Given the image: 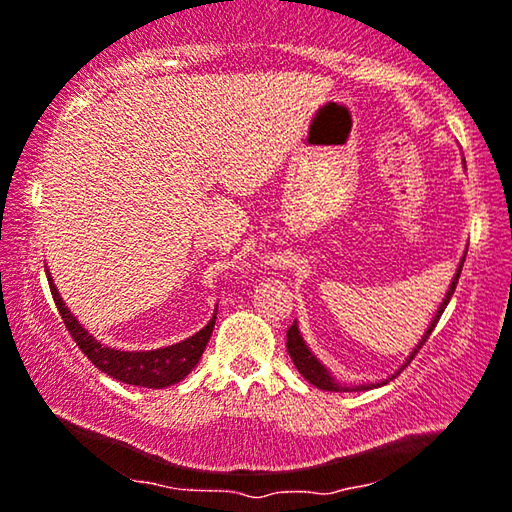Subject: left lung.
I'll list each match as a JSON object with an SVG mask.
<instances>
[{"label": "left lung", "mask_w": 512, "mask_h": 512, "mask_svg": "<svg viewBox=\"0 0 512 512\" xmlns=\"http://www.w3.org/2000/svg\"><path fill=\"white\" fill-rule=\"evenodd\" d=\"M464 258H466V256H464ZM464 258H461V263H459V268H457V275H454L450 289H447L443 303H440V307H438L436 317H433L429 328H426L424 338L419 340V345L415 347V352H410L408 359H405L401 370H403L405 366H408V363H410L412 359H415V354L419 352V349L424 347V342L429 340V335L433 333V328H436L440 314L445 312V307H447V303H450L454 289H457L461 268H464ZM286 349H289V356H291L293 366L298 368V373L303 375L307 382L314 384V387H317V389H324V391H363V389H375V387H380V384H387V382H377V384L370 382V384H359V387H345V384H340L331 373H328V368L324 366V363H321V361L317 359V356H314V354L310 352V347H307V342L303 340V335H300V331H298L296 321H293V326L289 328V331H286ZM401 370H396V375L401 373ZM396 375H391V377H396Z\"/></svg>", "instance_id": "obj_1"}]
</instances>
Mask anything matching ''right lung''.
Segmentation results:
<instances>
[{
	"label": "right lung",
	"mask_w": 512,
	"mask_h": 512,
	"mask_svg": "<svg viewBox=\"0 0 512 512\" xmlns=\"http://www.w3.org/2000/svg\"><path fill=\"white\" fill-rule=\"evenodd\" d=\"M48 286H51L53 300L58 305V312L62 321H65L69 335H72L76 345L83 354L88 356V361L95 368H100L102 373L114 377L118 382L135 384V387H149V389H163L170 384H177L198 366L202 352H205L209 338H212L214 317L209 319V324L198 331L191 338L177 342V345L163 347V349H151V352H121V349L104 347L90 335L86 328L79 324V319L67 310V305L62 303L58 289H55L51 272H48Z\"/></svg>",
	"instance_id": "add662e5"
}]
</instances>
